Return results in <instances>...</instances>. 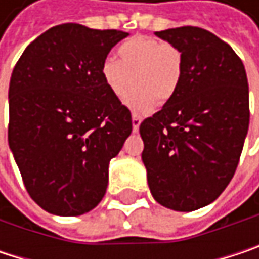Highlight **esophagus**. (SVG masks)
<instances>
[{
    "label": "esophagus",
    "instance_id": "1",
    "mask_svg": "<svg viewBox=\"0 0 259 259\" xmlns=\"http://www.w3.org/2000/svg\"><path fill=\"white\" fill-rule=\"evenodd\" d=\"M132 126H133V132H138L139 126H141V118L138 115H133L132 117Z\"/></svg>",
    "mask_w": 259,
    "mask_h": 259
}]
</instances>
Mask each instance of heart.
Instances as JSON below:
<instances>
[{
  "label": "heart",
  "mask_w": 259,
  "mask_h": 259,
  "mask_svg": "<svg viewBox=\"0 0 259 259\" xmlns=\"http://www.w3.org/2000/svg\"><path fill=\"white\" fill-rule=\"evenodd\" d=\"M118 58H105L100 64V76L115 99H124L132 87L135 90L126 105L135 114L150 112L156 103H166L174 97L183 78V55L172 45L162 40L136 35L123 41Z\"/></svg>",
  "instance_id": "b5f03b06"
}]
</instances>
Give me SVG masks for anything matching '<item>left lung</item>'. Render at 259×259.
<instances>
[{
	"label": "left lung",
	"mask_w": 259,
	"mask_h": 259,
	"mask_svg": "<svg viewBox=\"0 0 259 259\" xmlns=\"http://www.w3.org/2000/svg\"><path fill=\"white\" fill-rule=\"evenodd\" d=\"M183 55L171 100L144 120L142 162L153 198L176 211L211 204L230 184L249 129V85L230 45L198 26L154 32Z\"/></svg>",
	"instance_id": "1"
}]
</instances>
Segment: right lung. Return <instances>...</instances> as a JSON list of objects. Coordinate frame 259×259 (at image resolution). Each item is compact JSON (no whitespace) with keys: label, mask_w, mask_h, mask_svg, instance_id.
Here are the masks:
<instances>
[{"label":"right lung","mask_w":259,"mask_h":259,"mask_svg":"<svg viewBox=\"0 0 259 259\" xmlns=\"http://www.w3.org/2000/svg\"><path fill=\"white\" fill-rule=\"evenodd\" d=\"M129 32L79 24L31 41L9 87V147L29 196L57 216H80L105 196L109 162L132 133L130 111L100 64Z\"/></svg>","instance_id":"right-lung-1"}]
</instances>
